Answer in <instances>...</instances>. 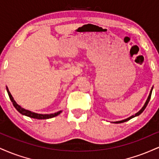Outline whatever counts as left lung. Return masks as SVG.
Here are the masks:
<instances>
[{"label":"left lung","instance_id":"1","mask_svg":"<svg viewBox=\"0 0 159 159\" xmlns=\"http://www.w3.org/2000/svg\"><path fill=\"white\" fill-rule=\"evenodd\" d=\"M152 90H150V93H149V96H148V98H147V102H146V103L144 104V105H143V107H142L141 109H140V111H138V113H136L134 115H133V116H130V117H129V118H127V119H125V120H121V121H117V122H114V123H124V122H126V121H128V120H131L132 119V118H133V117H134V116H138V115H140V114H141L142 112H143V111L145 110V108H146V107L147 106V105H148V103H149V100H150V98H151V95H152Z\"/></svg>","mask_w":159,"mask_h":159}]
</instances>
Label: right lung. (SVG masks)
<instances>
[{
	"mask_svg": "<svg viewBox=\"0 0 159 159\" xmlns=\"http://www.w3.org/2000/svg\"><path fill=\"white\" fill-rule=\"evenodd\" d=\"M7 93H8L9 97H10L11 102H12V105H13V106L16 107V110L19 111L20 114L25 115V116H29V117L34 118V119H37V120H46V119H50V118L54 117V116H57V115H59L61 113V111H58V112L54 113V114H36V113L31 112V111H30L28 110H25V109L22 108V107H21V106H19V105L16 102L15 100L13 99L12 95H11V93H10V91H9L7 87Z\"/></svg>",
	"mask_w": 159,
	"mask_h": 159,
	"instance_id": "obj_1",
	"label": "right lung"
}]
</instances>
